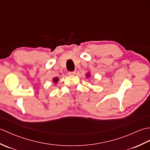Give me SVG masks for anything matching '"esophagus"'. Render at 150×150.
Here are the masks:
<instances>
[{
  "label": "esophagus",
  "mask_w": 150,
  "mask_h": 150,
  "mask_svg": "<svg viewBox=\"0 0 150 150\" xmlns=\"http://www.w3.org/2000/svg\"><path fill=\"white\" fill-rule=\"evenodd\" d=\"M75 74V71H69L68 75H74Z\"/></svg>",
  "instance_id": "esophagus-1"
}]
</instances>
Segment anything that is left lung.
I'll return each mask as SVG.
<instances>
[{"instance_id": "obj_1", "label": "left lung", "mask_w": 150, "mask_h": 150, "mask_svg": "<svg viewBox=\"0 0 150 150\" xmlns=\"http://www.w3.org/2000/svg\"><path fill=\"white\" fill-rule=\"evenodd\" d=\"M86 78H88L90 77V73H87L86 75Z\"/></svg>"}]
</instances>
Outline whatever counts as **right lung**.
<instances>
[{
	"instance_id": "obj_1",
	"label": "right lung",
	"mask_w": 150,
	"mask_h": 150,
	"mask_svg": "<svg viewBox=\"0 0 150 150\" xmlns=\"http://www.w3.org/2000/svg\"><path fill=\"white\" fill-rule=\"evenodd\" d=\"M58 81H59V78H54L53 79V81L54 83H56V84H57V82H58Z\"/></svg>"
}]
</instances>
